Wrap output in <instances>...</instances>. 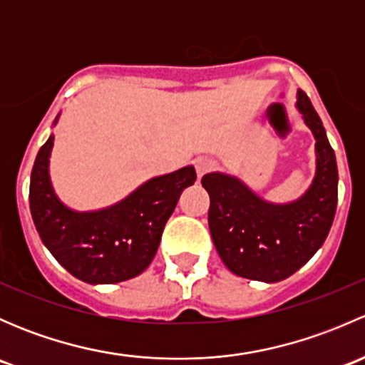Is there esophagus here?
Listing matches in <instances>:
<instances>
[{"label": "esophagus", "mask_w": 365, "mask_h": 365, "mask_svg": "<svg viewBox=\"0 0 365 365\" xmlns=\"http://www.w3.org/2000/svg\"><path fill=\"white\" fill-rule=\"evenodd\" d=\"M194 168H196L197 178H201V176L206 175V173L215 169V160L208 159V157H200V159L194 160Z\"/></svg>", "instance_id": "obj_1"}]
</instances>
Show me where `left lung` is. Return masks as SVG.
<instances>
[{
    "mask_svg": "<svg viewBox=\"0 0 365 365\" xmlns=\"http://www.w3.org/2000/svg\"><path fill=\"white\" fill-rule=\"evenodd\" d=\"M295 108L314 135V178L286 203L263 200L238 176L213 171L201 178L210 196L208 226L222 263L240 277L279 282L304 267L325 242L337 206V162L311 101L297 91Z\"/></svg>",
    "mask_w": 365,
    "mask_h": 365,
    "instance_id": "8db88e82",
    "label": "left lung"
}]
</instances>
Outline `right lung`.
Masks as SVG:
<instances>
[{
    "instance_id": "right-lung-1",
    "label": "right lung",
    "mask_w": 365,
    "mask_h": 365,
    "mask_svg": "<svg viewBox=\"0 0 365 365\" xmlns=\"http://www.w3.org/2000/svg\"><path fill=\"white\" fill-rule=\"evenodd\" d=\"M60 114L54 118L56 127ZM54 134L36 153L29 210L43 245L73 277L88 284H116L143 274L155 257L165 222L180 196L196 182L194 165L155 176L123 200L98 210L70 208L51 182Z\"/></svg>"
}]
</instances>
